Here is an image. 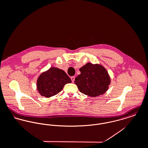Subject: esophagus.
<instances>
[{"mask_svg": "<svg viewBox=\"0 0 148 148\" xmlns=\"http://www.w3.org/2000/svg\"><path fill=\"white\" fill-rule=\"evenodd\" d=\"M71 79L72 82L73 83L74 81H75V76H72V77H71Z\"/></svg>", "mask_w": 148, "mask_h": 148, "instance_id": "34e87169", "label": "esophagus"}]
</instances>
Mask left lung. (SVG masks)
<instances>
[{"label": "left lung", "mask_w": 148, "mask_h": 148, "mask_svg": "<svg viewBox=\"0 0 148 148\" xmlns=\"http://www.w3.org/2000/svg\"><path fill=\"white\" fill-rule=\"evenodd\" d=\"M81 73L74 82L80 92L95 97L104 94L110 84V77L106 68L99 64L88 63L80 68Z\"/></svg>", "instance_id": "8db88e82"}]
</instances>
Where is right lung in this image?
Wrapping results in <instances>:
<instances>
[{
  "label": "right lung",
  "instance_id": "right-lung-1",
  "mask_svg": "<svg viewBox=\"0 0 148 148\" xmlns=\"http://www.w3.org/2000/svg\"><path fill=\"white\" fill-rule=\"evenodd\" d=\"M71 83V79L63 70L51 67L38 77L36 86L38 92L42 96L49 98L59 93L65 85Z\"/></svg>",
  "mask_w": 148,
  "mask_h": 148
}]
</instances>
